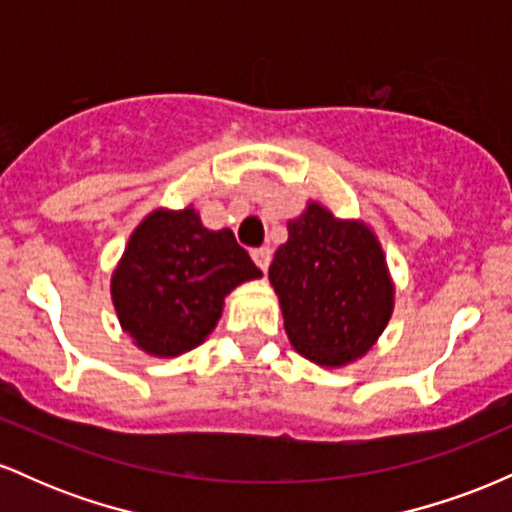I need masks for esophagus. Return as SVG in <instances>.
<instances>
[{"mask_svg":"<svg viewBox=\"0 0 512 512\" xmlns=\"http://www.w3.org/2000/svg\"><path fill=\"white\" fill-rule=\"evenodd\" d=\"M252 260H255V264L262 269V272H267L269 260H272V250H269V248H255V250H252Z\"/></svg>","mask_w":512,"mask_h":512,"instance_id":"esophagus-1","label":"esophagus"}]
</instances>
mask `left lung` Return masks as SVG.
<instances>
[{
	"instance_id": "left-lung-1",
	"label": "left lung",
	"mask_w": 512,
	"mask_h": 512,
	"mask_svg": "<svg viewBox=\"0 0 512 512\" xmlns=\"http://www.w3.org/2000/svg\"><path fill=\"white\" fill-rule=\"evenodd\" d=\"M269 281L293 349L320 366H344L373 346L392 315L383 248L366 223L339 221L310 202L289 221Z\"/></svg>"
}]
</instances>
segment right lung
<instances>
[{
    "label": "right lung",
    "mask_w": 512,
    "mask_h": 512,
    "mask_svg": "<svg viewBox=\"0 0 512 512\" xmlns=\"http://www.w3.org/2000/svg\"><path fill=\"white\" fill-rule=\"evenodd\" d=\"M262 276L231 231H209L192 207L139 223L113 274L120 325L146 354L180 356L207 339L223 298Z\"/></svg>",
    "instance_id": "add662e5"
}]
</instances>
